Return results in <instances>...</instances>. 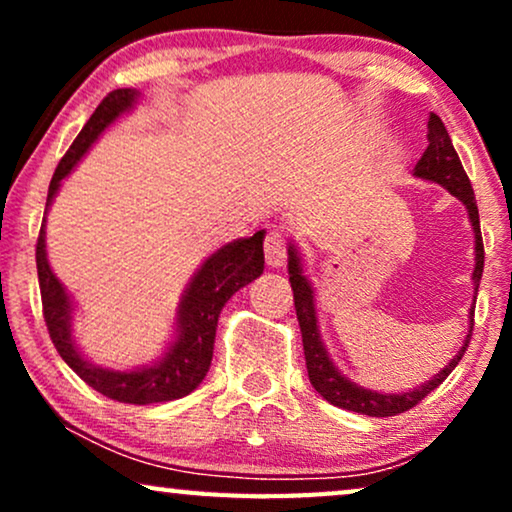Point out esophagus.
Listing matches in <instances>:
<instances>
[{"label": "esophagus", "instance_id": "1", "mask_svg": "<svg viewBox=\"0 0 512 512\" xmlns=\"http://www.w3.org/2000/svg\"><path fill=\"white\" fill-rule=\"evenodd\" d=\"M265 263L270 265V268H282L284 261H286V240H284V233L282 230H270L268 235H265Z\"/></svg>", "mask_w": 512, "mask_h": 512}]
</instances>
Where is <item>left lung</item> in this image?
<instances>
[{"mask_svg": "<svg viewBox=\"0 0 512 512\" xmlns=\"http://www.w3.org/2000/svg\"><path fill=\"white\" fill-rule=\"evenodd\" d=\"M429 146H426L424 156L419 158L415 165V177L436 181V184L445 186L454 198L461 200L468 209V219H471L473 233H475V270H473V284L475 293H478L482 268H485V247H482V235H480V214L478 205H475V193L471 186V179L461 165V160L454 151L452 139L447 135L443 121L436 114L429 118ZM289 282L293 289V305H296L300 333H303V349H305V363H307V375H310L312 387L326 398L328 403L338 405L342 410L361 412L368 417H394L401 412L415 408V405L431 394L433 389H438L445 382V377L457 368V363L464 356L468 342H471L473 331V312L471 307V331H468L464 347L459 349V354L440 370V373L426 384H419L417 389L403 391V394H377V391L363 389L352 380H347L338 368L333 366L331 356H328L324 342H321L319 326H317V310H314V291L307 277L303 275V265H300V256L296 247H289Z\"/></svg>", "mask_w": 512, "mask_h": 512, "instance_id": "1", "label": "left lung"}]
</instances>
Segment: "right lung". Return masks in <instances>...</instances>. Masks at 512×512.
<instances>
[{
  "instance_id": "obj_1",
  "label": "right lung",
  "mask_w": 512,
  "mask_h": 512,
  "mask_svg": "<svg viewBox=\"0 0 512 512\" xmlns=\"http://www.w3.org/2000/svg\"><path fill=\"white\" fill-rule=\"evenodd\" d=\"M137 95V90L132 88H118L111 90L100 102V107L93 111V116L83 125L79 137L74 139V144L69 146V151L62 156L58 167H55L51 186H48L46 209L51 207L55 193L60 188V181L74 170V165L90 149V144L102 135L104 128H109L118 116L132 109V104L137 102ZM44 226L46 216L37 240V272L48 335H51L58 354L83 382L118 403H165L188 396L193 389H198V384L205 380L209 363H212L216 321H219L223 305L228 303L235 291H240L242 286H247L256 277L263 275L265 233L258 230L256 235L235 240L219 251H214L200 265V270L195 272L191 284H188L184 298H181L177 312V338H174L163 359L153 363V366L135 370L100 368L83 359L74 345V305L72 298L67 296L65 286L58 282L51 265H48Z\"/></svg>"
}]
</instances>
